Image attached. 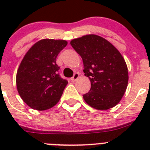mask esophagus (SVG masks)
Wrapping results in <instances>:
<instances>
[{
    "label": "esophagus",
    "mask_w": 150,
    "mask_h": 150,
    "mask_svg": "<svg viewBox=\"0 0 150 150\" xmlns=\"http://www.w3.org/2000/svg\"><path fill=\"white\" fill-rule=\"evenodd\" d=\"M79 77V73H75V74H74V76L71 78V81H72V82L76 81Z\"/></svg>",
    "instance_id": "esophagus-1"
}]
</instances>
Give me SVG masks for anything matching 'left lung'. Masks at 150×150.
Returning <instances> with one entry per match:
<instances>
[{"mask_svg": "<svg viewBox=\"0 0 150 150\" xmlns=\"http://www.w3.org/2000/svg\"><path fill=\"white\" fill-rule=\"evenodd\" d=\"M83 59L85 76L91 88L83 95L87 104L96 110H109L117 105L126 91L128 67L119 50L96 34H86L71 41Z\"/></svg>", "mask_w": 150, "mask_h": 150, "instance_id": "obj_1", "label": "left lung"}]
</instances>
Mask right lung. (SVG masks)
I'll return each mask as SVG.
<instances>
[{
	"label": "right lung",
	"instance_id": "right-lung-1",
	"mask_svg": "<svg viewBox=\"0 0 150 150\" xmlns=\"http://www.w3.org/2000/svg\"><path fill=\"white\" fill-rule=\"evenodd\" d=\"M67 45L65 40H40L24 56L16 82L21 98L30 108L46 110L60 100L68 82L58 74L55 60Z\"/></svg>",
	"mask_w": 150,
	"mask_h": 150
}]
</instances>
